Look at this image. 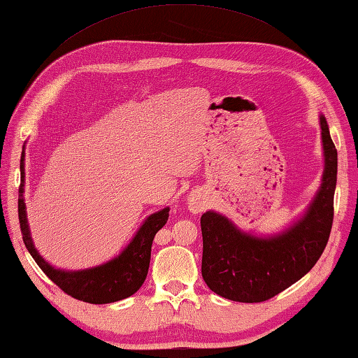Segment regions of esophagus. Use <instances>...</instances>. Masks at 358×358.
<instances>
[{
	"mask_svg": "<svg viewBox=\"0 0 358 358\" xmlns=\"http://www.w3.org/2000/svg\"><path fill=\"white\" fill-rule=\"evenodd\" d=\"M189 207H190V210H192L194 213H198V212H201L204 209V204L201 201H196V199H195V201L190 203Z\"/></svg>",
	"mask_w": 358,
	"mask_h": 358,
	"instance_id": "1",
	"label": "esophagus"
}]
</instances>
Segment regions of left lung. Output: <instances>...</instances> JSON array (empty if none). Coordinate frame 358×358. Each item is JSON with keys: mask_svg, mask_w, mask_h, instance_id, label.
I'll list each match as a JSON object with an SVG mask.
<instances>
[{"mask_svg": "<svg viewBox=\"0 0 358 358\" xmlns=\"http://www.w3.org/2000/svg\"><path fill=\"white\" fill-rule=\"evenodd\" d=\"M325 172L305 217L282 235L256 238L239 231L215 212L201 217L203 279L213 293L235 302L257 303L292 287L319 261L334 220L337 149L320 117Z\"/></svg>", "mask_w": 358, "mask_h": 358, "instance_id": "1", "label": "left lung"}]
</instances>
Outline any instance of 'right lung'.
Here are the masks:
<instances>
[{
	"instance_id": "right-lung-1",
	"label": "right lung",
	"mask_w": 358,
	"mask_h": 358,
	"mask_svg": "<svg viewBox=\"0 0 358 358\" xmlns=\"http://www.w3.org/2000/svg\"><path fill=\"white\" fill-rule=\"evenodd\" d=\"M21 185L18 198V217L22 241L29 253L39 265L47 278L55 282L64 293L88 303H111L122 301L134 294L143 285L146 279L149 261H151V247L157 231H159L169 218V207L149 217L140 227L134 239L124 250L113 261L94 268L82 271H62L48 265L36 252L31 243L29 224L26 218V204H24V152L21 155Z\"/></svg>"
}]
</instances>
